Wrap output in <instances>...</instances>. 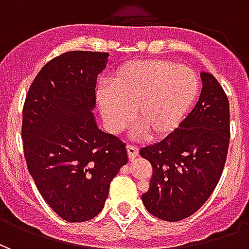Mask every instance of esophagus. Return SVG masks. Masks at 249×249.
Listing matches in <instances>:
<instances>
[{"instance_id": "obj_1", "label": "esophagus", "mask_w": 249, "mask_h": 249, "mask_svg": "<svg viewBox=\"0 0 249 249\" xmlns=\"http://www.w3.org/2000/svg\"><path fill=\"white\" fill-rule=\"evenodd\" d=\"M126 151H128V157H129V160H133L137 155H139V148L133 144H128L126 145Z\"/></svg>"}]
</instances>
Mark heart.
<instances>
[{
	"instance_id": "1",
	"label": "heart",
	"mask_w": 249,
	"mask_h": 249,
	"mask_svg": "<svg viewBox=\"0 0 249 249\" xmlns=\"http://www.w3.org/2000/svg\"><path fill=\"white\" fill-rule=\"evenodd\" d=\"M200 81L191 68L162 60L126 64L98 93V107L113 133L130 123L152 139L164 137L178 128L197 97Z\"/></svg>"
}]
</instances>
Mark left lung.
I'll use <instances>...</instances> for the list:
<instances>
[{
  "label": "left lung",
  "mask_w": 249,
  "mask_h": 249,
  "mask_svg": "<svg viewBox=\"0 0 249 249\" xmlns=\"http://www.w3.org/2000/svg\"><path fill=\"white\" fill-rule=\"evenodd\" d=\"M201 94L195 108L161 141L142 146L151 162L146 211L157 219L180 221L201 208L219 183L230 146V103L219 81L201 71Z\"/></svg>",
  "instance_id": "8db88e82"
}]
</instances>
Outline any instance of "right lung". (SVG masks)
<instances>
[{
	"mask_svg": "<svg viewBox=\"0 0 249 249\" xmlns=\"http://www.w3.org/2000/svg\"><path fill=\"white\" fill-rule=\"evenodd\" d=\"M108 53L65 52L42 66L22 109V145L30 176L61 219L81 223L104 208L109 187L128 162L125 142L97 128L98 73Z\"/></svg>",
	"mask_w": 249,
	"mask_h": 249,
	"instance_id": "1",
	"label": "right lung"
}]
</instances>
